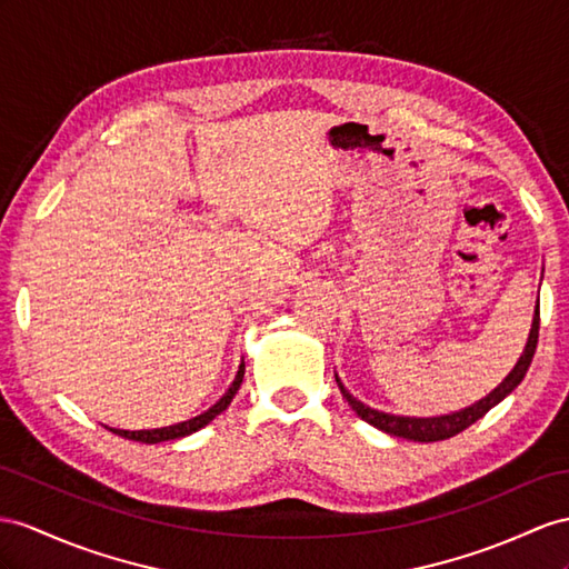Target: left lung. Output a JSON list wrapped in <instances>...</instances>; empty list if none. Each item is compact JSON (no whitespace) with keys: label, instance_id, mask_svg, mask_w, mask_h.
<instances>
[{"label":"left lung","instance_id":"1","mask_svg":"<svg viewBox=\"0 0 569 569\" xmlns=\"http://www.w3.org/2000/svg\"><path fill=\"white\" fill-rule=\"evenodd\" d=\"M538 325H541V310H538L536 305V317H533V325H531V333H529V341L527 348H523V356L519 358V362L515 366V370L505 377V382L490 391L486 399H480L478 403L469 406V409H463L459 413H449V416H437V418H403V416H391V413H382V411H375L370 406H366L362 401H358L353 395H348V389L339 382V389L343 399L351 403V409L366 420V423L380 428L389 435L395 437H403V440H413V442H437V440H449V437L459 435L461 430H466L469 426H473L478 418H483L492 406H498L509 391H515V387L523 380V375H527L533 353H536V343H538Z\"/></svg>","mask_w":569,"mask_h":569}]
</instances>
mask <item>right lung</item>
<instances>
[{
  "label": "right lung",
  "mask_w": 569,
  "mask_h": 569,
  "mask_svg": "<svg viewBox=\"0 0 569 569\" xmlns=\"http://www.w3.org/2000/svg\"><path fill=\"white\" fill-rule=\"evenodd\" d=\"M242 377H244V366H240V370H238V375H236V380H232L230 389L226 391V395H223L221 399H218V401L211 406L209 411H203L201 416H197V418H192V420H184V423L168 426V428H156V430H118V428H108V430L114 432V435H120V437H127V440L146 442V445L168 442V440H178V437H184V435H192V432H197L199 428L209 426L218 413H223V411L228 409L232 397L238 395V389H240V385H242Z\"/></svg>",
  "instance_id": "right-lung-1"
}]
</instances>
